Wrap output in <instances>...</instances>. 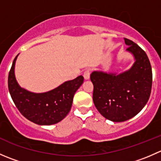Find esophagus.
Masks as SVG:
<instances>
[{"label": "esophagus", "mask_w": 161, "mask_h": 161, "mask_svg": "<svg viewBox=\"0 0 161 161\" xmlns=\"http://www.w3.org/2000/svg\"><path fill=\"white\" fill-rule=\"evenodd\" d=\"M83 76H84V79H85L86 80H87V79H90V69H86V70L84 71Z\"/></svg>", "instance_id": "obj_1"}]
</instances>
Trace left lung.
Masks as SVG:
<instances>
[{
  "mask_svg": "<svg viewBox=\"0 0 161 161\" xmlns=\"http://www.w3.org/2000/svg\"><path fill=\"white\" fill-rule=\"evenodd\" d=\"M126 50L134 56L129 70L120 74L95 71L90 75L93 84L92 100L105 118L114 122L127 121L145 107L150 98L153 74L147 53L127 38Z\"/></svg>",
  "mask_w": 161,
  "mask_h": 161,
  "instance_id": "left-lung-1",
  "label": "left lung"
}]
</instances>
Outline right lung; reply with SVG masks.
Segmentation results:
<instances>
[{"label":"right lung","instance_id":"add662e5","mask_svg":"<svg viewBox=\"0 0 161 161\" xmlns=\"http://www.w3.org/2000/svg\"><path fill=\"white\" fill-rule=\"evenodd\" d=\"M17 57L13 61L8 83L18 110L25 118L40 125H50L64 119L70 111L75 92L83 82V76L67 81L49 92L35 93L21 88L16 81L14 64Z\"/></svg>","mask_w":161,"mask_h":161}]
</instances>
